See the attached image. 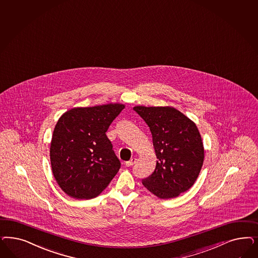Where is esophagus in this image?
I'll list each match as a JSON object with an SVG mask.
<instances>
[{
    "label": "esophagus",
    "instance_id": "34e87169",
    "mask_svg": "<svg viewBox=\"0 0 258 258\" xmlns=\"http://www.w3.org/2000/svg\"><path fill=\"white\" fill-rule=\"evenodd\" d=\"M136 161H137V158H132L130 160L125 162V165L127 167L133 166L134 164L136 163Z\"/></svg>",
    "mask_w": 258,
    "mask_h": 258
}]
</instances>
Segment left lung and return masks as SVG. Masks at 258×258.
<instances>
[{"mask_svg": "<svg viewBox=\"0 0 258 258\" xmlns=\"http://www.w3.org/2000/svg\"><path fill=\"white\" fill-rule=\"evenodd\" d=\"M134 110L149 126L158 158L154 172L142 184L158 199L177 198L196 182L203 165L200 131L191 119L171 106L137 105Z\"/></svg>", "mask_w": 258, "mask_h": 258, "instance_id": "1", "label": "left lung"}]
</instances>
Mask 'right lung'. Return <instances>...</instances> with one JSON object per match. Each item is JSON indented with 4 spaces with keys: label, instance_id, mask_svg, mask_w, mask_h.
<instances>
[{
    "label": "right lung",
    "instance_id": "add662e5",
    "mask_svg": "<svg viewBox=\"0 0 258 258\" xmlns=\"http://www.w3.org/2000/svg\"><path fill=\"white\" fill-rule=\"evenodd\" d=\"M124 107L117 102L74 107L58 118L50 143V162L67 196L94 199L118 172L120 162L105 132Z\"/></svg>",
    "mask_w": 258,
    "mask_h": 258
}]
</instances>
